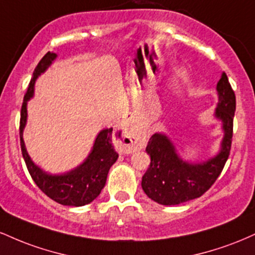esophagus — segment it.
<instances>
[{"mask_svg": "<svg viewBox=\"0 0 255 255\" xmlns=\"http://www.w3.org/2000/svg\"><path fill=\"white\" fill-rule=\"evenodd\" d=\"M120 142L126 152L141 150L146 145V134L135 127L126 128L119 133Z\"/></svg>", "mask_w": 255, "mask_h": 255, "instance_id": "esophagus-1", "label": "esophagus"}]
</instances>
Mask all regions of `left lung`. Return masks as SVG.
<instances>
[{"mask_svg":"<svg viewBox=\"0 0 255 255\" xmlns=\"http://www.w3.org/2000/svg\"><path fill=\"white\" fill-rule=\"evenodd\" d=\"M219 103L216 116L223 121L224 139L222 150L215 158L189 164L177 156L174 145L163 134L150 137L146 151L151 163L142 176L141 187L148 198L160 205H178L201 197L209 191L223 170L233 141L236 97L225 73L217 84Z\"/></svg>","mask_w":255,"mask_h":255,"instance_id":"8db88e82","label":"left lung"}]
</instances>
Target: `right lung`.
Masks as SVG:
<instances>
[{
    "mask_svg": "<svg viewBox=\"0 0 255 255\" xmlns=\"http://www.w3.org/2000/svg\"><path fill=\"white\" fill-rule=\"evenodd\" d=\"M55 57H56V54L54 52H46L34 68L33 78L28 84L21 105V113H20V146H21L22 157H24L32 180L44 194L61 205L83 206L93 201L101 194L107 182L109 169L119 158V153L114 148L113 140H111L113 128L102 130L98 134L92 152L83 164L75 170H72L68 174L60 175V176H51V175L45 174L34 165L26 152L24 139H22V130H24L26 118H27L26 104L28 99L33 96L34 81L40 73H43L50 66Z\"/></svg>",
    "mask_w": 255,
    "mask_h": 255,
    "instance_id": "obj_1",
    "label": "right lung"
}]
</instances>
